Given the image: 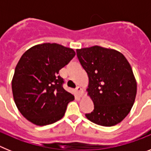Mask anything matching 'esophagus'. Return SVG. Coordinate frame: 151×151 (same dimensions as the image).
I'll return each mask as SVG.
<instances>
[{
    "instance_id": "esophagus-1",
    "label": "esophagus",
    "mask_w": 151,
    "mask_h": 151,
    "mask_svg": "<svg viewBox=\"0 0 151 151\" xmlns=\"http://www.w3.org/2000/svg\"><path fill=\"white\" fill-rule=\"evenodd\" d=\"M76 93L77 94H78V96H79V97H83L84 91L81 87H78H78L76 88Z\"/></svg>"
}]
</instances>
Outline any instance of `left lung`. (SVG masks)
<instances>
[{"label":"left lung","instance_id":"left-lung-1","mask_svg":"<svg viewBox=\"0 0 151 151\" xmlns=\"http://www.w3.org/2000/svg\"><path fill=\"white\" fill-rule=\"evenodd\" d=\"M76 53L88 76L87 94L94 103V110L85 114L86 118L106 127L121 122L132 110L137 94L129 61L118 50L97 45L76 49Z\"/></svg>","mask_w":151,"mask_h":151}]
</instances>
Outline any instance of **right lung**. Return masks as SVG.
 I'll use <instances>...</instances> for the list:
<instances>
[{
	"label": "right lung",
	"instance_id": "add662e5",
	"mask_svg": "<svg viewBox=\"0 0 151 151\" xmlns=\"http://www.w3.org/2000/svg\"><path fill=\"white\" fill-rule=\"evenodd\" d=\"M75 55L73 49L56 43L35 45L22 54L12 79V91L19 111L29 122L42 126L63 117L74 95L63 88L58 73Z\"/></svg>",
	"mask_w": 151,
	"mask_h": 151
}]
</instances>
